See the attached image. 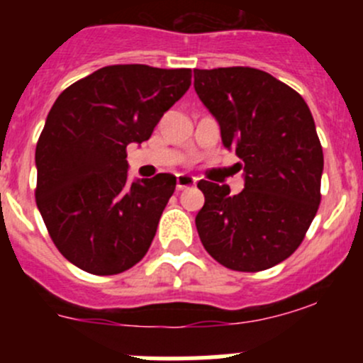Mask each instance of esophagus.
Masks as SVG:
<instances>
[{
    "label": "esophagus",
    "instance_id": "1",
    "mask_svg": "<svg viewBox=\"0 0 363 363\" xmlns=\"http://www.w3.org/2000/svg\"><path fill=\"white\" fill-rule=\"evenodd\" d=\"M196 184V179L188 174H179L177 175V189H188Z\"/></svg>",
    "mask_w": 363,
    "mask_h": 363
}]
</instances>
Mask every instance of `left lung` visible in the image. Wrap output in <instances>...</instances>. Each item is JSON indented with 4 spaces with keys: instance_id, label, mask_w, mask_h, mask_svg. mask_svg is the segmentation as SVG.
<instances>
[{
    "instance_id": "1",
    "label": "left lung",
    "mask_w": 363,
    "mask_h": 363,
    "mask_svg": "<svg viewBox=\"0 0 363 363\" xmlns=\"http://www.w3.org/2000/svg\"><path fill=\"white\" fill-rule=\"evenodd\" d=\"M195 91L244 170L239 195L199 182L200 240L226 269H270L294 255L320 207L323 149L313 113L290 86L250 67L195 69Z\"/></svg>"
}]
</instances>
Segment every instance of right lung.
<instances>
[{
  "label": "right lung",
  "instance_id": "add662e5",
  "mask_svg": "<svg viewBox=\"0 0 363 363\" xmlns=\"http://www.w3.org/2000/svg\"><path fill=\"white\" fill-rule=\"evenodd\" d=\"M191 86V69L113 65L57 96L35 152L36 205L61 255L94 276H113L151 246L175 177L128 182L126 147L149 140Z\"/></svg>",
  "mask_w": 363,
  "mask_h": 363
}]
</instances>
